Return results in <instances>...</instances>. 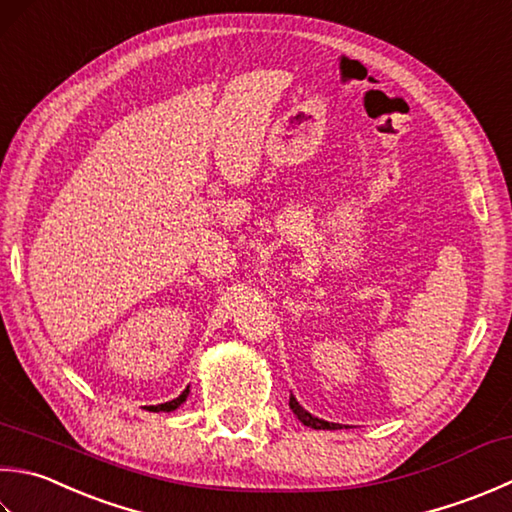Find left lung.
<instances>
[{
    "label": "left lung",
    "mask_w": 512,
    "mask_h": 512,
    "mask_svg": "<svg viewBox=\"0 0 512 512\" xmlns=\"http://www.w3.org/2000/svg\"><path fill=\"white\" fill-rule=\"evenodd\" d=\"M290 410H293L295 413V417L299 419V422H302L304 426H310V428H317V430H337V428H342L339 424H330V422H324V419H319V417H313L308 413V410H304L302 406L297 404V399L290 395Z\"/></svg>",
    "instance_id": "8db88e82"
}]
</instances>
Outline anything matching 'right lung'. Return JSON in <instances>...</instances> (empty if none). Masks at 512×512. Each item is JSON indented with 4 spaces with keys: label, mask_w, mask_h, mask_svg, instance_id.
Returning <instances> with one entry per match:
<instances>
[{
    "label": "right lung",
    "mask_w": 512,
    "mask_h": 512,
    "mask_svg": "<svg viewBox=\"0 0 512 512\" xmlns=\"http://www.w3.org/2000/svg\"><path fill=\"white\" fill-rule=\"evenodd\" d=\"M188 397V388L184 390V393L182 395H179V397H175V399H170V402H166V404H157V406H148V410H155V413H159V410H166V413H168V410H175L179 404H182L184 402V399Z\"/></svg>",
    "instance_id": "obj_1"
}]
</instances>
